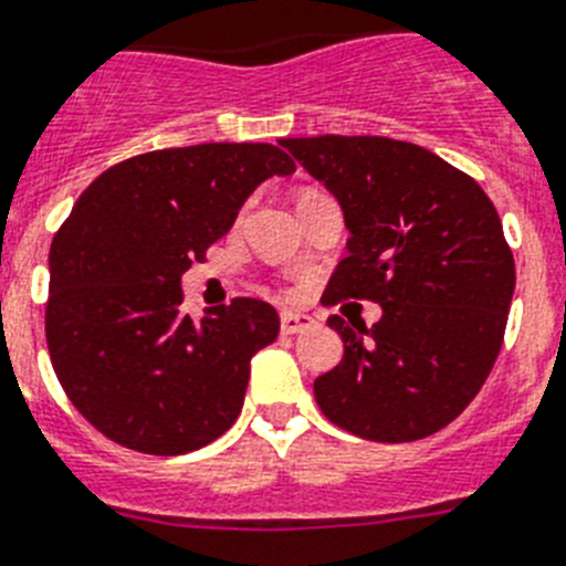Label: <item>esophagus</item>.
Instances as JSON below:
<instances>
[{
  "label": "esophagus",
  "mask_w": 566,
  "mask_h": 566,
  "mask_svg": "<svg viewBox=\"0 0 566 566\" xmlns=\"http://www.w3.org/2000/svg\"><path fill=\"white\" fill-rule=\"evenodd\" d=\"M313 327V319L307 313H293V311H284L282 313V334H302Z\"/></svg>",
  "instance_id": "esophagus-1"
}]
</instances>
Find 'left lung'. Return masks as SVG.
Here are the masks:
<instances>
[{"mask_svg": "<svg viewBox=\"0 0 566 566\" xmlns=\"http://www.w3.org/2000/svg\"><path fill=\"white\" fill-rule=\"evenodd\" d=\"M334 195L348 227L325 305L371 298L365 327L331 316L345 342L313 382L322 415L377 443L429 437L474 400L503 345L515 261L495 203L434 151L391 137H284Z\"/></svg>", "mask_w": 566, "mask_h": 566, "instance_id": "obj_1", "label": "left lung"}]
</instances>
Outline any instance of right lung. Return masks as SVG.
I'll use <instances>...</instances> for the list:
<instances>
[{
    "mask_svg": "<svg viewBox=\"0 0 566 566\" xmlns=\"http://www.w3.org/2000/svg\"><path fill=\"white\" fill-rule=\"evenodd\" d=\"M293 172L279 146L201 144L123 160L80 195L51 241L45 339L60 386L99 434L169 458L235 422L279 313L232 298L192 322L180 275L259 184Z\"/></svg>",
    "mask_w": 566,
    "mask_h": 566,
    "instance_id": "1",
    "label": "right lung"
}]
</instances>
